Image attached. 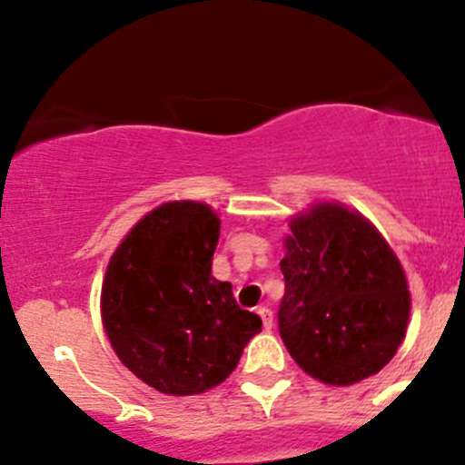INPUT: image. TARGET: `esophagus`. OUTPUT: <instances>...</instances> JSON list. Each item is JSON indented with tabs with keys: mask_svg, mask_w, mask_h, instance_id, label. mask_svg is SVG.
Segmentation results:
<instances>
[{
	"mask_svg": "<svg viewBox=\"0 0 465 465\" xmlns=\"http://www.w3.org/2000/svg\"><path fill=\"white\" fill-rule=\"evenodd\" d=\"M259 315H261V320H262V326H265V331H270V328L274 326V312H272L267 306H261L259 308Z\"/></svg>",
	"mask_w": 465,
	"mask_h": 465,
	"instance_id": "obj_1",
	"label": "esophagus"
}]
</instances>
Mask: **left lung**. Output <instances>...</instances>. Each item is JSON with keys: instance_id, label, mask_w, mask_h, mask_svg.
<instances>
[{"instance_id": "left-lung-1", "label": "left lung", "mask_w": 465, "mask_h": 465, "mask_svg": "<svg viewBox=\"0 0 465 465\" xmlns=\"http://www.w3.org/2000/svg\"><path fill=\"white\" fill-rule=\"evenodd\" d=\"M279 332L308 376L349 387L396 355L407 320L405 272L380 232L344 204H312L290 220Z\"/></svg>"}]
</instances>
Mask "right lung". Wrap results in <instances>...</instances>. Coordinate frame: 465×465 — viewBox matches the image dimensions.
I'll return each instance as SVG.
<instances>
[{
  "label": "right lung",
  "mask_w": 465,
  "mask_h": 465,
  "mask_svg": "<svg viewBox=\"0 0 465 465\" xmlns=\"http://www.w3.org/2000/svg\"><path fill=\"white\" fill-rule=\"evenodd\" d=\"M220 220L203 203H166L143 215L107 265L101 315L107 340L139 380L195 396L236 369L261 317L232 283L211 276Z\"/></svg>",
  "instance_id": "right-lung-1"
}]
</instances>
